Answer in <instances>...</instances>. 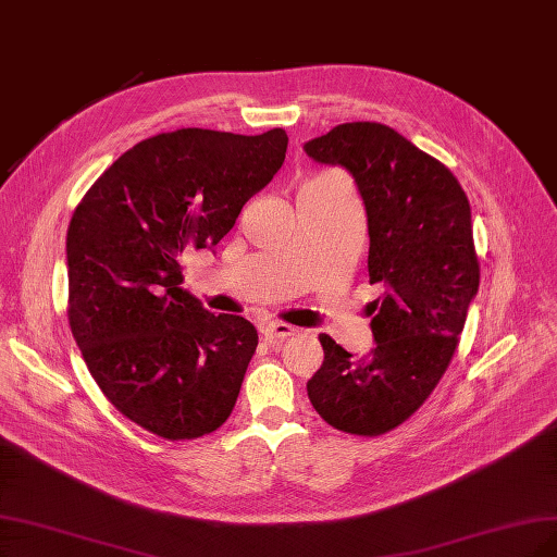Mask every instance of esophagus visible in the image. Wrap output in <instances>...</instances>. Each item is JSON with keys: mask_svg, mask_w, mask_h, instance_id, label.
<instances>
[{"mask_svg": "<svg viewBox=\"0 0 557 557\" xmlns=\"http://www.w3.org/2000/svg\"><path fill=\"white\" fill-rule=\"evenodd\" d=\"M261 335L268 342H282L286 337L296 335V327L289 323H282V321H265V323H261Z\"/></svg>", "mask_w": 557, "mask_h": 557, "instance_id": "34e87169", "label": "esophagus"}]
</instances>
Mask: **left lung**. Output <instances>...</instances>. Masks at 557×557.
<instances>
[{"label": "left lung", "mask_w": 557, "mask_h": 557, "mask_svg": "<svg viewBox=\"0 0 557 557\" xmlns=\"http://www.w3.org/2000/svg\"><path fill=\"white\" fill-rule=\"evenodd\" d=\"M305 153L351 172L367 211L376 346L354 358L319 335L323 364L307 381L317 413L339 431L381 436L434 393L480 289L470 203L443 162L374 121L335 126Z\"/></svg>", "instance_id": "8db88e82"}]
</instances>
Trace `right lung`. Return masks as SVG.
I'll return each instance as SVG.
<instances>
[{"label":"right lung","mask_w":557,"mask_h":557,"mask_svg":"<svg viewBox=\"0 0 557 557\" xmlns=\"http://www.w3.org/2000/svg\"><path fill=\"white\" fill-rule=\"evenodd\" d=\"M282 128H181L141 139L98 176L66 236L69 323L102 395L164 441L232 416L259 335L181 289V255L218 245L282 168Z\"/></svg>","instance_id":"right-lung-1"}]
</instances>
